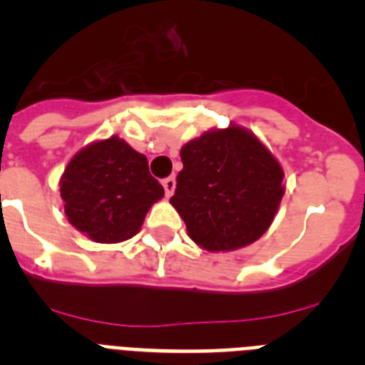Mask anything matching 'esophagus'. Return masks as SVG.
Masks as SVG:
<instances>
[{
  "mask_svg": "<svg viewBox=\"0 0 365 365\" xmlns=\"http://www.w3.org/2000/svg\"><path fill=\"white\" fill-rule=\"evenodd\" d=\"M163 186H164V192H166V195L170 197V195H173V192H175V177H166V179L163 180Z\"/></svg>",
  "mask_w": 365,
  "mask_h": 365,
  "instance_id": "34e87169",
  "label": "esophagus"
}]
</instances>
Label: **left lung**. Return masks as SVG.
Listing matches in <instances>:
<instances>
[{
    "instance_id": "obj_1",
    "label": "left lung",
    "mask_w": 365,
    "mask_h": 365,
    "mask_svg": "<svg viewBox=\"0 0 365 365\" xmlns=\"http://www.w3.org/2000/svg\"><path fill=\"white\" fill-rule=\"evenodd\" d=\"M180 160L170 202L199 247L237 250L269 230L285 193L283 168L252 131H206L180 148Z\"/></svg>"
}]
</instances>
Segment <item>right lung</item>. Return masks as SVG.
Wrapping results in <instances>:
<instances>
[{
  "label": "right lung",
  "instance_id": "add662e5",
  "mask_svg": "<svg viewBox=\"0 0 365 365\" xmlns=\"http://www.w3.org/2000/svg\"><path fill=\"white\" fill-rule=\"evenodd\" d=\"M67 221L96 243L138 234L148 210L164 197L148 159L117 135L82 148L60 179Z\"/></svg>",
  "mask_w": 365,
  "mask_h": 365
}]
</instances>
